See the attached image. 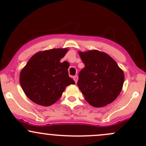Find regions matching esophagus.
<instances>
[{"instance_id": "obj_1", "label": "esophagus", "mask_w": 146, "mask_h": 146, "mask_svg": "<svg viewBox=\"0 0 146 146\" xmlns=\"http://www.w3.org/2000/svg\"><path fill=\"white\" fill-rule=\"evenodd\" d=\"M78 76H73V80H75V82H76V83H77V82H78Z\"/></svg>"}]
</instances>
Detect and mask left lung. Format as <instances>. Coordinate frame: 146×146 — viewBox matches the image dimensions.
Listing matches in <instances>:
<instances>
[{
	"label": "left lung",
	"mask_w": 146,
	"mask_h": 146,
	"mask_svg": "<svg viewBox=\"0 0 146 146\" xmlns=\"http://www.w3.org/2000/svg\"><path fill=\"white\" fill-rule=\"evenodd\" d=\"M85 68L79 73L78 86L86 101L96 108L115 100L121 92L124 73L116 62L104 52L79 51Z\"/></svg>",
	"instance_id": "left-lung-1"
}]
</instances>
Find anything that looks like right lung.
I'll return each instance as SVG.
<instances>
[{"label":"right lung","mask_w":146,"mask_h":146,"mask_svg":"<svg viewBox=\"0 0 146 146\" xmlns=\"http://www.w3.org/2000/svg\"><path fill=\"white\" fill-rule=\"evenodd\" d=\"M68 48H53L38 52L20 73V83L27 97L38 105L50 106L61 97L68 86L75 84L68 76L67 61L60 59Z\"/></svg>","instance_id":"right-lung-1"}]
</instances>
